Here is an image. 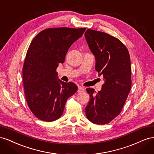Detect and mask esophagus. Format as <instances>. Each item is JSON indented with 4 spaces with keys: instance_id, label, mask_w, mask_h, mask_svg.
Listing matches in <instances>:
<instances>
[{
    "instance_id": "obj_1",
    "label": "esophagus",
    "mask_w": 154,
    "mask_h": 154,
    "mask_svg": "<svg viewBox=\"0 0 154 154\" xmlns=\"http://www.w3.org/2000/svg\"><path fill=\"white\" fill-rule=\"evenodd\" d=\"M85 91V88H83V87H79L78 88V92H84Z\"/></svg>"
}]
</instances>
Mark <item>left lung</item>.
<instances>
[{"mask_svg": "<svg viewBox=\"0 0 154 154\" xmlns=\"http://www.w3.org/2000/svg\"><path fill=\"white\" fill-rule=\"evenodd\" d=\"M85 37L96 59V71L105 83L94 94L87 88L90 100L85 107L87 119L97 125L110 123L122 111L131 88L128 51L119 39L103 32L88 29Z\"/></svg>", "mask_w": 154, "mask_h": 154, "instance_id": "left-lung-1", "label": "left lung"}]
</instances>
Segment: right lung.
I'll return each mask as SVG.
<instances>
[{
  "instance_id": "right-lung-1",
  "label": "right lung",
  "mask_w": 154,
  "mask_h": 154,
  "mask_svg": "<svg viewBox=\"0 0 154 154\" xmlns=\"http://www.w3.org/2000/svg\"><path fill=\"white\" fill-rule=\"evenodd\" d=\"M85 29H46L31 42L22 69L23 83L27 105L39 119L51 122L60 118L67 99L77 91L74 83L59 80L56 70Z\"/></svg>"
}]
</instances>
